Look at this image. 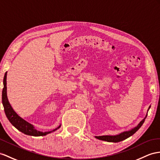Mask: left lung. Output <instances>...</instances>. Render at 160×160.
I'll use <instances>...</instances> for the list:
<instances>
[{"label": "left lung", "instance_id": "left-lung-1", "mask_svg": "<svg viewBox=\"0 0 160 160\" xmlns=\"http://www.w3.org/2000/svg\"><path fill=\"white\" fill-rule=\"evenodd\" d=\"M147 116H145L144 119L139 123L137 126L135 127V128H134L133 129L130 130V131H126V132H124L118 135H116V136H99V137H96V138L98 139H100V140H102V141H105L108 142H117L122 141L123 140H125V139H126L127 138L132 136V134H134L139 128H141V126L142 125V124L145 122Z\"/></svg>", "mask_w": 160, "mask_h": 160}]
</instances>
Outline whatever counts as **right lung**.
Segmentation results:
<instances>
[{
	"instance_id": "add662e5",
	"label": "right lung",
	"mask_w": 160,
	"mask_h": 160,
	"mask_svg": "<svg viewBox=\"0 0 160 160\" xmlns=\"http://www.w3.org/2000/svg\"><path fill=\"white\" fill-rule=\"evenodd\" d=\"M3 85L4 87L2 92V103L4 107V110H5V113L6 114V116L8 118V120L11 123V124L14 127H15L20 132H22L27 135H30V136H34V137H38V136H44L48 133H51V132H54L57 129L60 128L59 126L58 128H57L54 130H51L50 132H40L34 129V126L30 123L27 122L22 118H20L17 113H16L13 108L9 103V101L7 99V72L5 73V76H4L3 79Z\"/></svg>"
}]
</instances>
